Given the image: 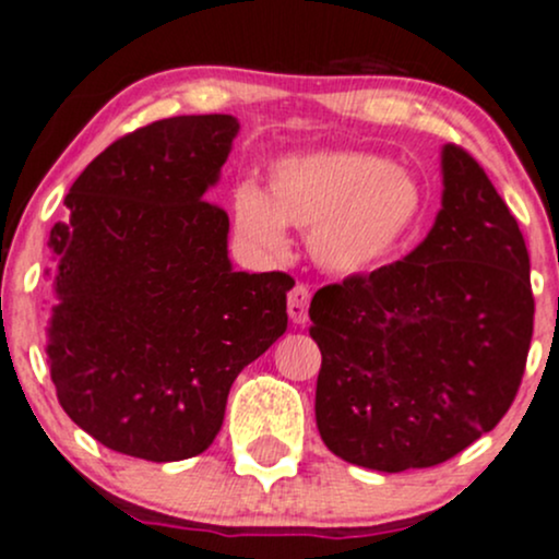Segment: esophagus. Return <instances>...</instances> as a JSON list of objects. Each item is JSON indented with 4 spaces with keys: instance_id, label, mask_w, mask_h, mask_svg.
Returning <instances> with one entry per match:
<instances>
[{
    "instance_id": "1",
    "label": "esophagus",
    "mask_w": 559,
    "mask_h": 559,
    "mask_svg": "<svg viewBox=\"0 0 559 559\" xmlns=\"http://www.w3.org/2000/svg\"><path fill=\"white\" fill-rule=\"evenodd\" d=\"M309 300L311 293L306 285H296L290 293H287V313L296 324L309 322Z\"/></svg>"
}]
</instances>
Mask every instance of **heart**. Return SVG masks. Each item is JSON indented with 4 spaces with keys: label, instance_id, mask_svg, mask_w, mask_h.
<instances>
[{
    "label": "heart",
    "instance_id": "heart-1",
    "mask_svg": "<svg viewBox=\"0 0 559 559\" xmlns=\"http://www.w3.org/2000/svg\"><path fill=\"white\" fill-rule=\"evenodd\" d=\"M423 213L412 174L380 155L322 150L282 158L269 174V195L235 192L240 235L269 253L287 248L290 227L309 231L313 261L335 274H361L391 255Z\"/></svg>",
    "mask_w": 559,
    "mask_h": 559
}]
</instances>
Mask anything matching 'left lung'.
Listing matches in <instances>:
<instances>
[{
	"label": "left lung",
	"instance_id": "left-lung-1",
	"mask_svg": "<svg viewBox=\"0 0 559 559\" xmlns=\"http://www.w3.org/2000/svg\"><path fill=\"white\" fill-rule=\"evenodd\" d=\"M441 168L428 237L406 259L322 287L309 309L319 436L380 473L441 465L497 428L528 359L523 231L467 150L447 144Z\"/></svg>",
	"mask_w": 559,
	"mask_h": 559
}]
</instances>
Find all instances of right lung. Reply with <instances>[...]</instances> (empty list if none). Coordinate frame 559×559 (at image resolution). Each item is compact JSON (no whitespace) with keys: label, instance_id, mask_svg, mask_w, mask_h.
<instances>
[{"label":"right lung","instance_id":"obj_1","mask_svg":"<svg viewBox=\"0 0 559 559\" xmlns=\"http://www.w3.org/2000/svg\"><path fill=\"white\" fill-rule=\"evenodd\" d=\"M237 118L177 116L105 147L49 231V374L94 441L147 462L203 454L229 388L287 330L285 272H235L211 203Z\"/></svg>","mask_w":559,"mask_h":559}]
</instances>
